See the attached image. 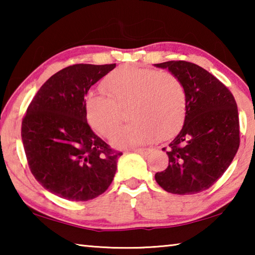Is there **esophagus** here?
I'll return each mask as SVG.
<instances>
[{
  "mask_svg": "<svg viewBox=\"0 0 255 255\" xmlns=\"http://www.w3.org/2000/svg\"><path fill=\"white\" fill-rule=\"evenodd\" d=\"M130 150H132V152H136V153H140V154H148L153 150V148L150 147H145V148H131Z\"/></svg>",
  "mask_w": 255,
  "mask_h": 255,
  "instance_id": "1",
  "label": "esophagus"
}]
</instances>
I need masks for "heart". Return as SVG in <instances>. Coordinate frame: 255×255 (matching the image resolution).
Instances as JSON below:
<instances>
[{"label": "heart", "mask_w": 255, "mask_h": 255, "mask_svg": "<svg viewBox=\"0 0 255 255\" xmlns=\"http://www.w3.org/2000/svg\"><path fill=\"white\" fill-rule=\"evenodd\" d=\"M103 91H90L85 97L89 124L102 136L109 137L121 120L120 106L130 104V123L111 137L115 147L145 144L159 135L165 137L181 127L187 109L182 82L170 72L123 65L103 81Z\"/></svg>", "instance_id": "b5f03b06"}]
</instances>
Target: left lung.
Listing matches in <instances>:
<instances>
[{
  "mask_svg": "<svg viewBox=\"0 0 255 255\" xmlns=\"http://www.w3.org/2000/svg\"><path fill=\"white\" fill-rule=\"evenodd\" d=\"M154 66L179 77L187 96L183 127L166 148L169 165L155 180L170 193L195 195L221 178L240 147L235 99L221 81L193 63L170 60Z\"/></svg>",
  "mask_w": 255,
  "mask_h": 255,
  "instance_id": "1",
  "label": "left lung"
}]
</instances>
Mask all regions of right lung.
<instances>
[{
	"instance_id": "1",
	"label": "right lung",
	"mask_w": 255,
	"mask_h": 255,
	"mask_svg": "<svg viewBox=\"0 0 255 255\" xmlns=\"http://www.w3.org/2000/svg\"><path fill=\"white\" fill-rule=\"evenodd\" d=\"M116 64H76L49 77L33 97L21 137L30 171L49 192L88 201L109 188L122 152L93 132L84 98Z\"/></svg>"
}]
</instances>
